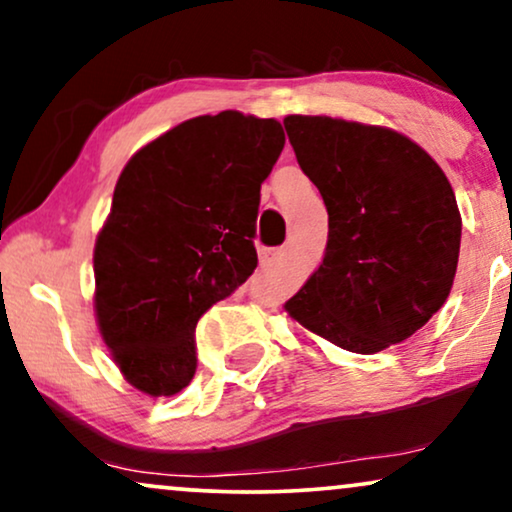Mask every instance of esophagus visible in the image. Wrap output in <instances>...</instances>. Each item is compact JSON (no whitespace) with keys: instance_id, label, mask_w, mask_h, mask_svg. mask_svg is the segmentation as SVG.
Segmentation results:
<instances>
[{"instance_id":"esophagus-1","label":"esophagus","mask_w":512,"mask_h":512,"mask_svg":"<svg viewBox=\"0 0 512 512\" xmlns=\"http://www.w3.org/2000/svg\"><path fill=\"white\" fill-rule=\"evenodd\" d=\"M285 257V248H274V250H264L262 252V264L267 267V264H274L278 260H283Z\"/></svg>"}]
</instances>
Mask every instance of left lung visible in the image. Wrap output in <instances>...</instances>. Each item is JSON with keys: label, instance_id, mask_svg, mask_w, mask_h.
Listing matches in <instances>:
<instances>
[{"label": "left lung", "instance_id": "obj_1", "mask_svg": "<svg viewBox=\"0 0 512 512\" xmlns=\"http://www.w3.org/2000/svg\"><path fill=\"white\" fill-rule=\"evenodd\" d=\"M283 126L327 208L323 264L285 311L353 353L405 342L445 304L459 264L461 213L447 175L391 128L304 114Z\"/></svg>", "mask_w": 512, "mask_h": 512}]
</instances>
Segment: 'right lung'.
<instances>
[{"instance_id": "right-lung-1", "label": "right lung", "mask_w": 512, "mask_h": 512, "mask_svg": "<svg viewBox=\"0 0 512 512\" xmlns=\"http://www.w3.org/2000/svg\"><path fill=\"white\" fill-rule=\"evenodd\" d=\"M283 145L276 119L227 109L182 121L121 170L95 238L93 302L133 388L161 398L192 381L196 323L257 267L260 187Z\"/></svg>"}]
</instances>
